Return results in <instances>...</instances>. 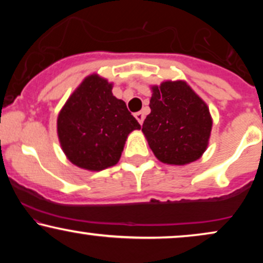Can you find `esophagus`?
<instances>
[{
	"label": "esophagus",
	"mask_w": 263,
	"mask_h": 263,
	"mask_svg": "<svg viewBox=\"0 0 263 263\" xmlns=\"http://www.w3.org/2000/svg\"><path fill=\"white\" fill-rule=\"evenodd\" d=\"M135 117H136V120H137V121L140 122V125H142V123H143V120H144L143 114H142V112H136L135 114Z\"/></svg>",
	"instance_id": "34e87169"
}]
</instances>
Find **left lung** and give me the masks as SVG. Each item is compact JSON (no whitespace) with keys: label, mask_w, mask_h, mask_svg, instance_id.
Listing matches in <instances>:
<instances>
[{"label":"left lung","mask_w":263,"mask_h":263,"mask_svg":"<svg viewBox=\"0 0 263 263\" xmlns=\"http://www.w3.org/2000/svg\"><path fill=\"white\" fill-rule=\"evenodd\" d=\"M151 91L142 132L153 155L164 164L195 162L206 151L213 127L206 102L184 80H165Z\"/></svg>","instance_id":"obj_1"}]
</instances>
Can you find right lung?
<instances>
[{"mask_svg": "<svg viewBox=\"0 0 263 263\" xmlns=\"http://www.w3.org/2000/svg\"><path fill=\"white\" fill-rule=\"evenodd\" d=\"M112 83L91 74L69 96L57 119L66 158L83 170L99 172L117 164L128 135L141 126L115 98Z\"/></svg>", "mask_w": 263, "mask_h": 263, "instance_id": "obj_1", "label": "right lung"}]
</instances>
